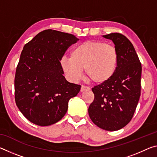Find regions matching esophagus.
Listing matches in <instances>:
<instances>
[{
	"mask_svg": "<svg viewBox=\"0 0 157 157\" xmlns=\"http://www.w3.org/2000/svg\"><path fill=\"white\" fill-rule=\"evenodd\" d=\"M90 89H90L89 86H84V85H82V86H81L80 91L83 92L84 91H86V90H90Z\"/></svg>",
	"mask_w": 157,
	"mask_h": 157,
	"instance_id": "1",
	"label": "esophagus"
}]
</instances>
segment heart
<instances>
[{
	"label": "heart",
	"mask_w": 157,
	"mask_h": 157,
	"mask_svg": "<svg viewBox=\"0 0 157 157\" xmlns=\"http://www.w3.org/2000/svg\"><path fill=\"white\" fill-rule=\"evenodd\" d=\"M118 60V52L112 45L89 41L73 48L70 52V59L63 58L60 61V66L70 80H78L84 68L85 75L90 81L102 84L113 76Z\"/></svg>",
	"instance_id": "b5f03b06"
}]
</instances>
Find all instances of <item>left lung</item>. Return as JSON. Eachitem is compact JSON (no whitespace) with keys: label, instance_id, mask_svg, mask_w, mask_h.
I'll return each mask as SVG.
<instances>
[{"label":"left lung","instance_id":"left-lung-1","mask_svg":"<svg viewBox=\"0 0 157 157\" xmlns=\"http://www.w3.org/2000/svg\"><path fill=\"white\" fill-rule=\"evenodd\" d=\"M103 37L112 40L118 52V66L109 81L92 88L94 100L89 114L95 124L116 131L132 120L140 95L142 66L132 44L123 34L111 33Z\"/></svg>","mask_w":157,"mask_h":157}]
</instances>
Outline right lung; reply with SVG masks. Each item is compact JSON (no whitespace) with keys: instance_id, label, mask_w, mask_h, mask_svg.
<instances>
[{"instance_id":"add662e5","label":"right lung","mask_w":157,"mask_h":157,"mask_svg":"<svg viewBox=\"0 0 157 157\" xmlns=\"http://www.w3.org/2000/svg\"><path fill=\"white\" fill-rule=\"evenodd\" d=\"M78 40L73 34L46 30L23 47L15 74V102L31 123L48 126L59 121L69 100L80 91V85L66 80L60 66L66 50Z\"/></svg>"}]
</instances>
